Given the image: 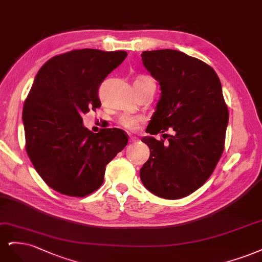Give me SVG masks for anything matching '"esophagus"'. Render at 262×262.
<instances>
[{
  "label": "esophagus",
  "instance_id": "1",
  "mask_svg": "<svg viewBox=\"0 0 262 262\" xmlns=\"http://www.w3.org/2000/svg\"><path fill=\"white\" fill-rule=\"evenodd\" d=\"M129 141H130V142H136V141H138V138L132 136V137L129 138Z\"/></svg>",
  "mask_w": 262,
  "mask_h": 262
}]
</instances>
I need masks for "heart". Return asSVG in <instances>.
<instances>
[{
    "mask_svg": "<svg viewBox=\"0 0 262 262\" xmlns=\"http://www.w3.org/2000/svg\"><path fill=\"white\" fill-rule=\"evenodd\" d=\"M138 78H147L146 76H140ZM143 121V117L141 116H132V115H123L120 117L119 123L123 127L129 130H135L138 128L139 124Z\"/></svg>",
    "mask_w": 262,
    "mask_h": 262,
    "instance_id": "heart-1",
    "label": "heart"
}]
</instances>
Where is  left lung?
Returning a JSON list of instances; mask_svg holds the SVG:
<instances>
[{
    "label": "left lung",
    "instance_id": "1",
    "mask_svg": "<svg viewBox=\"0 0 262 262\" xmlns=\"http://www.w3.org/2000/svg\"><path fill=\"white\" fill-rule=\"evenodd\" d=\"M143 66L161 87V97L143 137L150 157L140 168L149 191L164 199H180L204 185L220 160L229 123L221 81L212 67L176 50L141 54Z\"/></svg>",
    "mask_w": 262,
    "mask_h": 262
}]
</instances>
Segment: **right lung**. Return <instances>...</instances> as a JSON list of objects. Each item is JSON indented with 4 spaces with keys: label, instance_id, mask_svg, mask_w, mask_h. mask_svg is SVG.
<instances>
[{
    "label": "right lung",
    "instance_id": "add662e5",
    "mask_svg": "<svg viewBox=\"0 0 262 262\" xmlns=\"http://www.w3.org/2000/svg\"><path fill=\"white\" fill-rule=\"evenodd\" d=\"M127 56L125 51L73 50L50 58L39 70L24 104L27 155L52 189L85 197L104 181L106 164L127 145L119 128L94 134L81 115L101 106L98 90Z\"/></svg>",
    "mask_w": 262,
    "mask_h": 262
}]
</instances>
